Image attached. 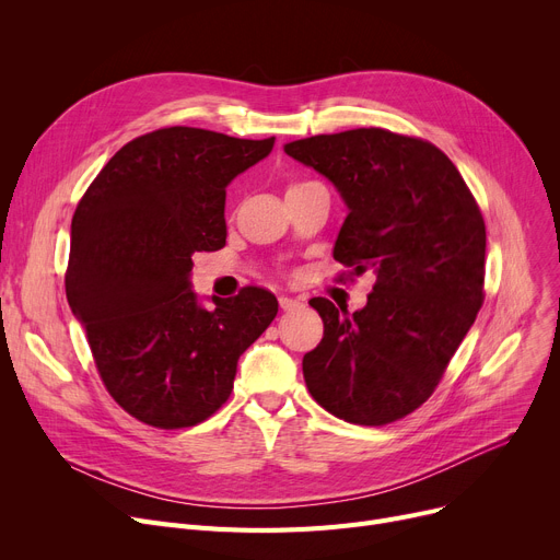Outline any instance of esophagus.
<instances>
[{"label": "esophagus", "instance_id": "1", "mask_svg": "<svg viewBox=\"0 0 560 560\" xmlns=\"http://www.w3.org/2000/svg\"><path fill=\"white\" fill-rule=\"evenodd\" d=\"M279 306L283 308V311H295V308H300L302 306V302L300 300H295V298H279Z\"/></svg>", "mask_w": 560, "mask_h": 560}]
</instances>
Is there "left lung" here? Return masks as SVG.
Masks as SVG:
<instances>
[{
  "instance_id": "obj_1",
  "label": "left lung",
  "mask_w": 560,
  "mask_h": 560,
  "mask_svg": "<svg viewBox=\"0 0 560 560\" xmlns=\"http://www.w3.org/2000/svg\"><path fill=\"white\" fill-rule=\"evenodd\" d=\"M340 192L347 218L334 258L372 270L368 304H308L325 338L302 361L331 416L378 427L422 406L483 304L486 224L456 165L435 144L386 129H351L283 144Z\"/></svg>"
}]
</instances>
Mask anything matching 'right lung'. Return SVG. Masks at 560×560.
<instances>
[{
  "instance_id": "1",
  "label": "right lung",
  "mask_w": 560,
  "mask_h": 560,
  "mask_svg": "<svg viewBox=\"0 0 560 560\" xmlns=\"http://www.w3.org/2000/svg\"><path fill=\"white\" fill-rule=\"evenodd\" d=\"M167 127L127 142L81 197L66 292L110 397L159 429L195 427L233 390L243 351L270 327L272 292L211 298L190 290L192 256L226 243V186L272 152Z\"/></svg>"
}]
</instances>
